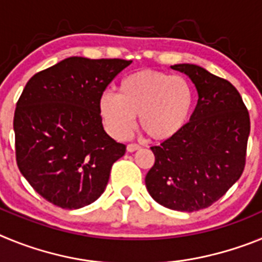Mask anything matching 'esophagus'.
I'll return each mask as SVG.
<instances>
[{"mask_svg": "<svg viewBox=\"0 0 262 262\" xmlns=\"http://www.w3.org/2000/svg\"><path fill=\"white\" fill-rule=\"evenodd\" d=\"M140 148H142V145L138 144V143H129V144H127V151L128 152L138 151V149H140Z\"/></svg>", "mask_w": 262, "mask_h": 262, "instance_id": "obj_1", "label": "esophagus"}]
</instances>
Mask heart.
I'll use <instances>...</instances> for the list:
<instances>
[{
    "mask_svg": "<svg viewBox=\"0 0 262 262\" xmlns=\"http://www.w3.org/2000/svg\"><path fill=\"white\" fill-rule=\"evenodd\" d=\"M98 107L106 128L115 139L127 138L139 115V126L145 135L166 140L187 123L193 92L180 76L144 69L120 81L118 94L105 92L99 97Z\"/></svg>",
    "mask_w": 262,
    "mask_h": 262,
    "instance_id": "b5f03b06",
    "label": "heart"
}]
</instances>
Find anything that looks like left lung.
I'll use <instances>...</instances> for the list:
<instances>
[{"instance_id": "1", "label": "left lung", "mask_w": 262, "mask_h": 262, "mask_svg": "<svg viewBox=\"0 0 262 262\" xmlns=\"http://www.w3.org/2000/svg\"><path fill=\"white\" fill-rule=\"evenodd\" d=\"M172 69L190 77L198 103L177 135L151 147L155 164L145 186L164 207L193 212L216 202L243 174L251 120L230 81L194 64Z\"/></svg>"}]
</instances>
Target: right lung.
<instances>
[{"label":"right lung","instance_id":"1","mask_svg":"<svg viewBox=\"0 0 262 262\" xmlns=\"http://www.w3.org/2000/svg\"><path fill=\"white\" fill-rule=\"evenodd\" d=\"M131 62L72 56L38 72L23 89L13 123L17 165L57 207L81 209L98 200L126 152L105 133L98 101Z\"/></svg>","mask_w":262,"mask_h":262}]
</instances>
